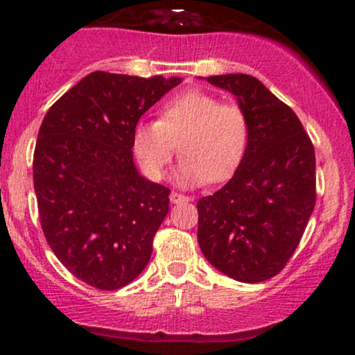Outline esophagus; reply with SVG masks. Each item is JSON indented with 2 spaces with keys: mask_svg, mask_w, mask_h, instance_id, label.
Segmentation results:
<instances>
[{
  "mask_svg": "<svg viewBox=\"0 0 355 355\" xmlns=\"http://www.w3.org/2000/svg\"><path fill=\"white\" fill-rule=\"evenodd\" d=\"M170 202L172 203L189 202V197H185V195H182V193H177V191H172V193H170Z\"/></svg>",
  "mask_w": 355,
  "mask_h": 355,
  "instance_id": "obj_1",
  "label": "esophagus"
}]
</instances>
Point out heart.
<instances>
[{
    "label": "heart",
    "instance_id": "b5f03b06",
    "mask_svg": "<svg viewBox=\"0 0 355 355\" xmlns=\"http://www.w3.org/2000/svg\"><path fill=\"white\" fill-rule=\"evenodd\" d=\"M248 140L245 112L235 103H220L210 93H180L160 110L158 121H140L133 130V153L144 172L162 178L177 144L185 155L177 170L183 185L227 180L235 172Z\"/></svg>",
    "mask_w": 355,
    "mask_h": 355
}]
</instances>
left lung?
<instances>
[{
    "mask_svg": "<svg viewBox=\"0 0 355 355\" xmlns=\"http://www.w3.org/2000/svg\"><path fill=\"white\" fill-rule=\"evenodd\" d=\"M245 112L248 140L234 177L198 200V245L217 270L257 284L279 274L315 205V153L297 115L243 73L209 76Z\"/></svg>",
    "mask_w": 355,
    "mask_h": 355,
    "instance_id": "obj_1",
    "label": "left lung"
}]
</instances>
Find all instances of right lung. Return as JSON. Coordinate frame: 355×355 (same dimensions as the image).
I'll use <instances>...</instances> for the list:
<instances>
[{
    "mask_svg": "<svg viewBox=\"0 0 355 355\" xmlns=\"http://www.w3.org/2000/svg\"><path fill=\"white\" fill-rule=\"evenodd\" d=\"M180 83L93 71L43 118L33 157L43 234L60 262L100 291L125 287L152 257L170 189L138 173L132 137L146 110Z\"/></svg>",
    "mask_w": 355,
    "mask_h": 355,
    "instance_id": "1",
    "label": "right lung"
}]
</instances>
